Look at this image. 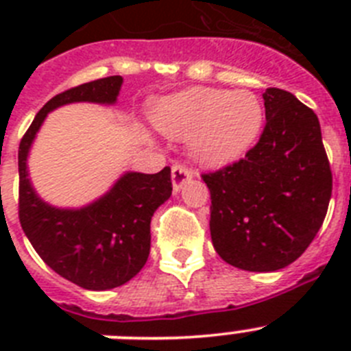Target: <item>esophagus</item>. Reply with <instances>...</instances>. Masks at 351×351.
Returning a JSON list of instances; mask_svg holds the SVG:
<instances>
[{
    "label": "esophagus",
    "mask_w": 351,
    "mask_h": 351,
    "mask_svg": "<svg viewBox=\"0 0 351 351\" xmlns=\"http://www.w3.org/2000/svg\"><path fill=\"white\" fill-rule=\"evenodd\" d=\"M191 178H193V172H191L188 167L181 165V163H176V165L172 167V188H173V191H176V193H178V191H181L182 186L190 181Z\"/></svg>",
    "instance_id": "1"
}]
</instances>
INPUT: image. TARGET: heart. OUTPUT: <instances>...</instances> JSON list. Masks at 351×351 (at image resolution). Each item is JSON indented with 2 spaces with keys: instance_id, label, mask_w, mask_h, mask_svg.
Returning a JSON list of instances; mask_svg holds the SVG:
<instances>
[{
  "instance_id": "1",
  "label": "heart",
  "mask_w": 351,
  "mask_h": 351,
  "mask_svg": "<svg viewBox=\"0 0 351 351\" xmlns=\"http://www.w3.org/2000/svg\"><path fill=\"white\" fill-rule=\"evenodd\" d=\"M153 123L176 141L190 138L193 158L207 167L228 165L250 151L263 125V107L246 89L188 88L153 105Z\"/></svg>"
}]
</instances>
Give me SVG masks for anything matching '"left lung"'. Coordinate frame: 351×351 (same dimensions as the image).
Instances as JSON below:
<instances>
[{
  "label": "left lung",
  "mask_w": 351,
  "mask_h": 351,
  "mask_svg": "<svg viewBox=\"0 0 351 351\" xmlns=\"http://www.w3.org/2000/svg\"><path fill=\"white\" fill-rule=\"evenodd\" d=\"M265 128L243 160L204 173L210 239L226 263L272 272L295 262L320 230L332 172L320 121L291 93H263Z\"/></svg>",
  "instance_id": "obj_1"
}]
</instances>
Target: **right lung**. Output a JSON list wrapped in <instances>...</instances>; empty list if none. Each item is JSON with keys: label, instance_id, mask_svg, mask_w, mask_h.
Listing matches in <instances>:
<instances>
[{"label": "right lung", "instance_id": "right-lung-1", "mask_svg": "<svg viewBox=\"0 0 351 351\" xmlns=\"http://www.w3.org/2000/svg\"><path fill=\"white\" fill-rule=\"evenodd\" d=\"M121 86L123 77L112 75L56 95L19 145V219L24 234L52 271L86 290L121 287L144 267L151 250V218L172 195L170 169L125 172L88 206L56 207L31 184L27 156L49 112L79 101L114 105Z\"/></svg>", "mask_w": 351, "mask_h": 351}]
</instances>
